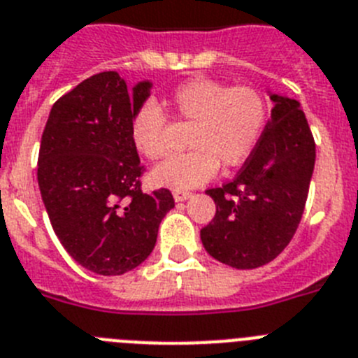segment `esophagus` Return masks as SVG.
I'll list each match as a JSON object with an SVG mask.
<instances>
[{
	"mask_svg": "<svg viewBox=\"0 0 358 358\" xmlns=\"http://www.w3.org/2000/svg\"><path fill=\"white\" fill-rule=\"evenodd\" d=\"M173 196H175V201H185L192 196L189 191H175L173 192Z\"/></svg>",
	"mask_w": 358,
	"mask_h": 358,
	"instance_id": "1",
	"label": "esophagus"
}]
</instances>
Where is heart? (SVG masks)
Segmentation results:
<instances>
[{
    "label": "heart",
    "instance_id": "obj_1",
    "mask_svg": "<svg viewBox=\"0 0 358 358\" xmlns=\"http://www.w3.org/2000/svg\"><path fill=\"white\" fill-rule=\"evenodd\" d=\"M173 117L192 124L189 148L155 167L151 180L160 187H198L216 175L217 167L243 164L259 142L266 124V102L250 86L229 88L205 77L176 86L164 101ZM131 141L148 160H160L169 151V124L155 102H145L131 120Z\"/></svg>",
    "mask_w": 358,
    "mask_h": 358
}]
</instances>
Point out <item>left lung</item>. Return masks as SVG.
Wrapping results in <instances>:
<instances>
[{
  "mask_svg": "<svg viewBox=\"0 0 358 358\" xmlns=\"http://www.w3.org/2000/svg\"><path fill=\"white\" fill-rule=\"evenodd\" d=\"M268 95L272 111L265 131L238 176L207 191L216 214L200 231L205 250L239 270L266 265L290 243L315 166V142L301 104Z\"/></svg>",
  "mask_w": 358,
  "mask_h": 358,
  "instance_id": "8db88e82",
  "label": "left lung"
}]
</instances>
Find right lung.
<instances>
[{
  "label": "right lung",
  "mask_w": 358,
  "mask_h": 358,
  "mask_svg": "<svg viewBox=\"0 0 358 358\" xmlns=\"http://www.w3.org/2000/svg\"><path fill=\"white\" fill-rule=\"evenodd\" d=\"M151 86L127 90L117 71L92 76L52 106L41 136L37 182L50 223L66 252L99 275H122L148 259L175 207L167 189H141L131 120Z\"/></svg>",
  "instance_id": "right-lung-1"
}]
</instances>
